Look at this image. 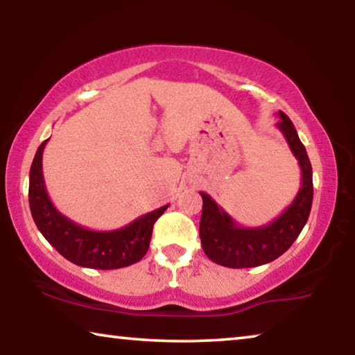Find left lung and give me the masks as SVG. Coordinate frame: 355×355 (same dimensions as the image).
Wrapping results in <instances>:
<instances>
[{"mask_svg":"<svg viewBox=\"0 0 355 355\" xmlns=\"http://www.w3.org/2000/svg\"><path fill=\"white\" fill-rule=\"evenodd\" d=\"M277 128L296 156L302 180L296 197L279 218L261 227H241L207 192H200L202 249L209 260L227 268H255L271 263L291 248L310 216L313 202V173L304 144L290 117L279 111Z\"/></svg>","mask_w":355,"mask_h":355,"instance_id":"1","label":"left lung"}]
</instances>
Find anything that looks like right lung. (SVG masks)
Segmentation results:
<instances>
[{
  "label": "right lung",
  "instance_id": "right-lung-1",
  "mask_svg": "<svg viewBox=\"0 0 355 355\" xmlns=\"http://www.w3.org/2000/svg\"><path fill=\"white\" fill-rule=\"evenodd\" d=\"M46 141L40 144L29 171V208L42 235L69 261L91 269H119L135 264L147 254L156 219L167 207L153 209L128 225L116 230L97 232L70 220L53 205L44 182L42 155Z\"/></svg>",
  "mask_w": 355,
  "mask_h": 355
}]
</instances>
